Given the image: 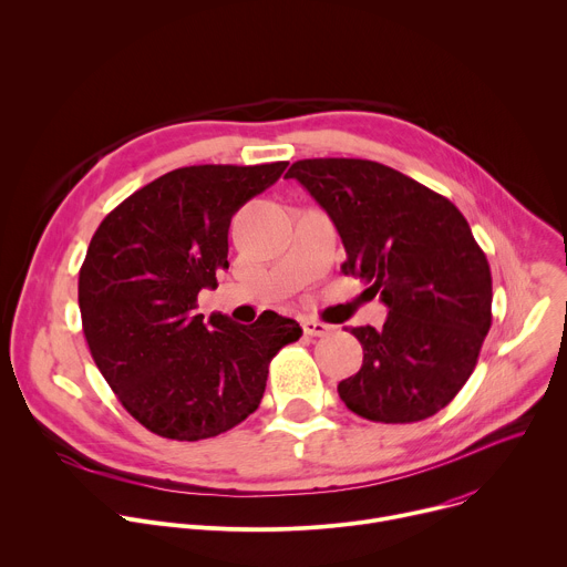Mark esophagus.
Wrapping results in <instances>:
<instances>
[{
    "mask_svg": "<svg viewBox=\"0 0 567 567\" xmlns=\"http://www.w3.org/2000/svg\"><path fill=\"white\" fill-rule=\"evenodd\" d=\"M302 330L307 337H328L332 332V326H328V322H320V320H313V318H302Z\"/></svg>",
    "mask_w": 567,
    "mask_h": 567,
    "instance_id": "obj_1",
    "label": "esophagus"
}]
</instances>
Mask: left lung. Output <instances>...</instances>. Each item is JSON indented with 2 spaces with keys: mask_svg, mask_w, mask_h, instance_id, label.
<instances>
[{
  "mask_svg": "<svg viewBox=\"0 0 567 567\" xmlns=\"http://www.w3.org/2000/svg\"><path fill=\"white\" fill-rule=\"evenodd\" d=\"M287 179L326 208L348 260L388 307L352 328L363 365L339 383L346 406L383 424L420 422L462 390L492 328V271L464 215L420 182L368 158H302Z\"/></svg>",
  "mask_w": 567,
  "mask_h": 567,
  "instance_id": "obj_1",
  "label": "left lung"
}]
</instances>
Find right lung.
<instances>
[{"label":"right lung","instance_id":"right-lung-1","mask_svg":"<svg viewBox=\"0 0 567 567\" xmlns=\"http://www.w3.org/2000/svg\"><path fill=\"white\" fill-rule=\"evenodd\" d=\"M285 168H177L118 204L90 241L78 278L83 332L123 409L154 435L197 442L245 422L271 359L302 334L276 311L254 326L195 311L228 269L230 217Z\"/></svg>","mask_w":567,"mask_h":567}]
</instances>
